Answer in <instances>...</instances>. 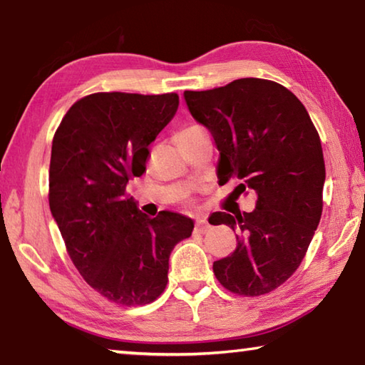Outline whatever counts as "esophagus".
I'll return each mask as SVG.
<instances>
[{
  "label": "esophagus",
  "instance_id": "obj_1",
  "mask_svg": "<svg viewBox=\"0 0 365 365\" xmlns=\"http://www.w3.org/2000/svg\"><path fill=\"white\" fill-rule=\"evenodd\" d=\"M206 228H207V224H205V222H197L195 225V232H206Z\"/></svg>",
  "mask_w": 365,
  "mask_h": 365
}]
</instances>
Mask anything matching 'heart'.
<instances>
[{
	"mask_svg": "<svg viewBox=\"0 0 365 365\" xmlns=\"http://www.w3.org/2000/svg\"><path fill=\"white\" fill-rule=\"evenodd\" d=\"M205 133V128L201 125H197V123H190V125H185L180 132L177 133V140H185V138H190V137H195V135H201Z\"/></svg>",
	"mask_w": 365,
	"mask_h": 365,
	"instance_id": "b5f03b06",
	"label": "heart"
}]
</instances>
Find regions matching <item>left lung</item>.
I'll return each instance as SVG.
<instances>
[{"label": "left lung", "instance_id": "8db88e82", "mask_svg": "<svg viewBox=\"0 0 365 365\" xmlns=\"http://www.w3.org/2000/svg\"><path fill=\"white\" fill-rule=\"evenodd\" d=\"M195 119L220 151V183L257 195L251 212H215L212 225L237 232V248L212 265L238 296L274 292L304 259L322 215L325 163L316 125L298 98L265 78H238L219 88L185 91Z\"/></svg>", "mask_w": 365, "mask_h": 365}]
</instances>
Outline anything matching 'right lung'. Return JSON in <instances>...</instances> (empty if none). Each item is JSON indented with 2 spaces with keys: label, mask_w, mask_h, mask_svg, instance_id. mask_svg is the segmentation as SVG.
Segmentation results:
<instances>
[{
  "label": "right lung",
  "mask_w": 365,
  "mask_h": 365,
  "mask_svg": "<svg viewBox=\"0 0 365 365\" xmlns=\"http://www.w3.org/2000/svg\"><path fill=\"white\" fill-rule=\"evenodd\" d=\"M177 108V93H91L72 104L54 133L49 209L78 274L115 304L158 299L172 250L193 232L191 219L168 211L150 219L127 195Z\"/></svg>",
  "instance_id": "obj_1"
}]
</instances>
